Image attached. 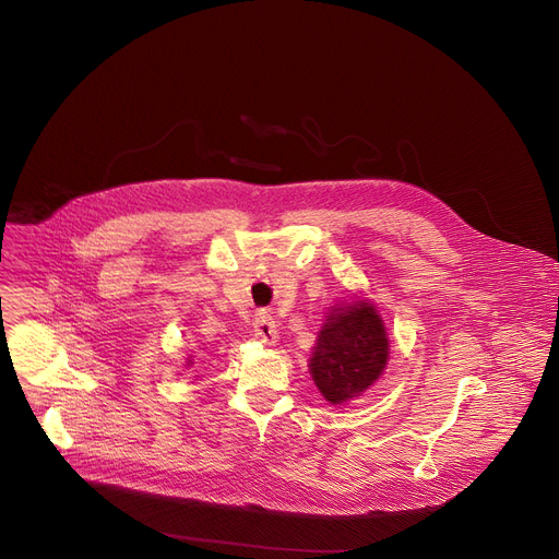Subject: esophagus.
<instances>
[{
	"instance_id": "34e87169",
	"label": "esophagus",
	"mask_w": 559,
	"mask_h": 559,
	"mask_svg": "<svg viewBox=\"0 0 559 559\" xmlns=\"http://www.w3.org/2000/svg\"><path fill=\"white\" fill-rule=\"evenodd\" d=\"M254 336L267 347H274L278 343V328L270 313L263 311L254 316Z\"/></svg>"
}]
</instances>
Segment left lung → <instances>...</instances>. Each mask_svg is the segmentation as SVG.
<instances>
[{"label": "left lung", "mask_w": 559, "mask_h": 559, "mask_svg": "<svg viewBox=\"0 0 559 559\" xmlns=\"http://www.w3.org/2000/svg\"><path fill=\"white\" fill-rule=\"evenodd\" d=\"M389 360V336L378 307L369 298L336 305L325 316L311 347L309 373L330 405L362 395Z\"/></svg>", "instance_id": "obj_1"}]
</instances>
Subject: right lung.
Wrapping results in <instances>:
<instances>
[{
	"label": "right lung",
	"mask_w": 559,
	"mask_h": 559,
	"mask_svg": "<svg viewBox=\"0 0 559 559\" xmlns=\"http://www.w3.org/2000/svg\"><path fill=\"white\" fill-rule=\"evenodd\" d=\"M186 365H188V367H190V365H192V358H188V362H186Z\"/></svg>",
	"instance_id": "1"
}]
</instances>
